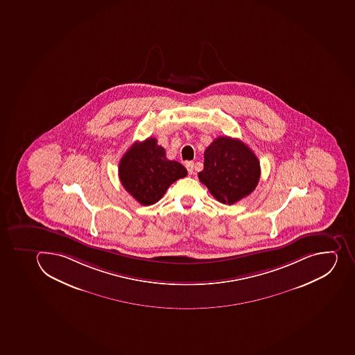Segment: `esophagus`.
I'll list each match as a JSON object with an SVG mask.
<instances>
[{
	"mask_svg": "<svg viewBox=\"0 0 355 355\" xmlns=\"http://www.w3.org/2000/svg\"><path fill=\"white\" fill-rule=\"evenodd\" d=\"M193 162H187L185 163V167H187L189 174H193Z\"/></svg>",
	"mask_w": 355,
	"mask_h": 355,
	"instance_id": "obj_1",
	"label": "esophagus"
}]
</instances>
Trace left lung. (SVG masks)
Wrapping results in <instances>:
<instances>
[{"instance_id": "obj_1", "label": "left lung", "mask_w": 355, "mask_h": 355, "mask_svg": "<svg viewBox=\"0 0 355 355\" xmlns=\"http://www.w3.org/2000/svg\"><path fill=\"white\" fill-rule=\"evenodd\" d=\"M201 183L222 204L233 205L249 196L260 179V163L244 142L218 137L205 150Z\"/></svg>"}]
</instances>
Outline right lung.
Returning <instances> with one entry per match:
<instances>
[{
	"instance_id": "1",
	"label": "right lung",
	"mask_w": 355,
	"mask_h": 355,
	"mask_svg": "<svg viewBox=\"0 0 355 355\" xmlns=\"http://www.w3.org/2000/svg\"><path fill=\"white\" fill-rule=\"evenodd\" d=\"M187 174L182 164L167 159L165 149L151 137L135 142L119 164L123 188L144 206L156 204L172 183Z\"/></svg>"
}]
</instances>
